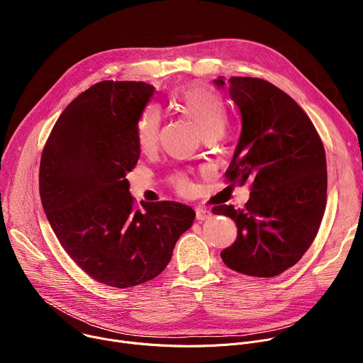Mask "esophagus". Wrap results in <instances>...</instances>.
<instances>
[{
    "mask_svg": "<svg viewBox=\"0 0 363 363\" xmlns=\"http://www.w3.org/2000/svg\"><path fill=\"white\" fill-rule=\"evenodd\" d=\"M195 214H196V220L198 221H203V220H208L211 217V211L202 208V206H196L195 208Z\"/></svg>",
    "mask_w": 363,
    "mask_h": 363,
    "instance_id": "obj_1",
    "label": "esophagus"
}]
</instances>
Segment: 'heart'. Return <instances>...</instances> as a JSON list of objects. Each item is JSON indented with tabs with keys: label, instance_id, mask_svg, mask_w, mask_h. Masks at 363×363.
Instances as JSON below:
<instances>
[{
	"label": "heart",
	"instance_id": "1",
	"mask_svg": "<svg viewBox=\"0 0 363 363\" xmlns=\"http://www.w3.org/2000/svg\"><path fill=\"white\" fill-rule=\"evenodd\" d=\"M175 101L181 109L199 126L202 133L213 130H223L228 121V111L224 99L211 87L205 84H189L179 89L175 94ZM162 115L161 111L149 105L136 121L135 135L136 142L142 150H150L158 143ZM178 189L186 191L189 182L185 177L175 179Z\"/></svg>",
	"mask_w": 363,
	"mask_h": 363
}]
</instances>
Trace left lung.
<instances>
[{
	"label": "left lung",
	"mask_w": 363,
	"mask_h": 363,
	"mask_svg": "<svg viewBox=\"0 0 363 363\" xmlns=\"http://www.w3.org/2000/svg\"><path fill=\"white\" fill-rule=\"evenodd\" d=\"M241 112V135L225 171L230 182L251 179L242 210L214 206L234 220L237 240L221 251L227 267L252 277H274L312 245L326 208L323 143L312 121L274 84L257 77L214 80Z\"/></svg>",
	"instance_id": "1"
}]
</instances>
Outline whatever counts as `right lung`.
<instances>
[{
    "instance_id": "add662e5",
    "label": "right lung",
    "mask_w": 363,
    "mask_h": 363,
    "mask_svg": "<svg viewBox=\"0 0 363 363\" xmlns=\"http://www.w3.org/2000/svg\"><path fill=\"white\" fill-rule=\"evenodd\" d=\"M155 87L105 80L63 111L43 149L40 196L47 220L73 262L118 289L161 274L195 211L174 201L135 208L126 174L138 164L136 121Z\"/></svg>"
}]
</instances>
